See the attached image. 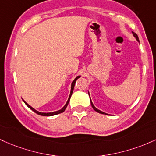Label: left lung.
Wrapping results in <instances>:
<instances>
[{"mask_svg":"<svg viewBox=\"0 0 156 156\" xmlns=\"http://www.w3.org/2000/svg\"><path fill=\"white\" fill-rule=\"evenodd\" d=\"M133 35H134V37H136V40H138V41H139V37H138V35H137V34H136V33H133ZM90 103H91V106H92V108H94V111H97V112H98V113H102V114H107V113H104V112H102V111H99V110H98V109H97V108H95V107H94V105H93V103H92V101H90ZM107 115H108V114H107Z\"/></svg>","mask_w":156,"mask_h":156,"instance_id":"left-lung-1","label":"left lung"}]
</instances>
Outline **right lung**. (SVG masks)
Segmentation results:
<instances>
[{
    "mask_svg": "<svg viewBox=\"0 0 156 156\" xmlns=\"http://www.w3.org/2000/svg\"><path fill=\"white\" fill-rule=\"evenodd\" d=\"M80 76H77V77H76V79H75L74 80H73V83H72V84H71V94H70V96H69V99H68V101H67V102H66V105H65L63 108H62V109L61 110H59V111H55V112H52V113H41V112H38L37 111H36V110H34V108H31V107L29 105H28L27 103L25 101L23 100V101L24 102H25V104L26 105H27L28 107H29V108H30L31 110H32L34 112V113H36L37 114H38V115H40V116H55V115H57V114H59V113H62V112H64L65 111V110H66V108H67V106H68V105H69V101H70V98H71V95H72V93H73V87H74V85H75V83H76V80H77L78 78H80Z\"/></svg>",
    "mask_w": 156,
    "mask_h": 156,
    "instance_id": "right-lung-1",
    "label": "right lung"
}]
</instances>
